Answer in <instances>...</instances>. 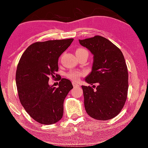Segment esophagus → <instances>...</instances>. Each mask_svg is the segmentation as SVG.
<instances>
[{
  "label": "esophagus",
  "instance_id": "34e87169",
  "mask_svg": "<svg viewBox=\"0 0 148 148\" xmlns=\"http://www.w3.org/2000/svg\"><path fill=\"white\" fill-rule=\"evenodd\" d=\"M72 85H73L74 87H79V85L77 84L76 82H72Z\"/></svg>",
  "mask_w": 148,
  "mask_h": 148
}]
</instances>
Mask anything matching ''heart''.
Instances as JSON below:
<instances>
[{
  "instance_id": "obj_1",
  "label": "heart",
  "mask_w": 148,
  "mask_h": 148,
  "mask_svg": "<svg viewBox=\"0 0 148 148\" xmlns=\"http://www.w3.org/2000/svg\"><path fill=\"white\" fill-rule=\"evenodd\" d=\"M84 53H88V52L86 49L83 48H79L77 49L76 51V54H82ZM84 72H79V71H72L70 72L69 73L67 74L69 78L71 79L73 81H77L79 79V77H81L82 75H84Z\"/></svg>"
}]
</instances>
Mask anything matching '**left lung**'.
I'll return each mask as SVG.
<instances>
[{"instance_id":"8db88e82","label":"left lung","mask_w":148,"mask_h":148,"mask_svg":"<svg viewBox=\"0 0 148 148\" xmlns=\"http://www.w3.org/2000/svg\"><path fill=\"white\" fill-rule=\"evenodd\" d=\"M79 42L93 56L91 71L85 81L91 85L98 84L95 90L82 86L87 114L97 120L111 119L121 112L127 97L128 71L123 55L101 36L79 40Z\"/></svg>"}]
</instances>
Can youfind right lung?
Here are the masks:
<instances>
[{
  "instance_id": "obj_1",
  "label": "right lung",
  "mask_w": 148,
  "mask_h": 148,
  "mask_svg": "<svg viewBox=\"0 0 148 148\" xmlns=\"http://www.w3.org/2000/svg\"><path fill=\"white\" fill-rule=\"evenodd\" d=\"M73 38L35 42L26 49L17 65L16 82L19 101L32 119L40 123L51 125L63 115V102L73 88L71 82L62 78L56 88L48 84L56 77L58 59Z\"/></svg>"
}]
</instances>
